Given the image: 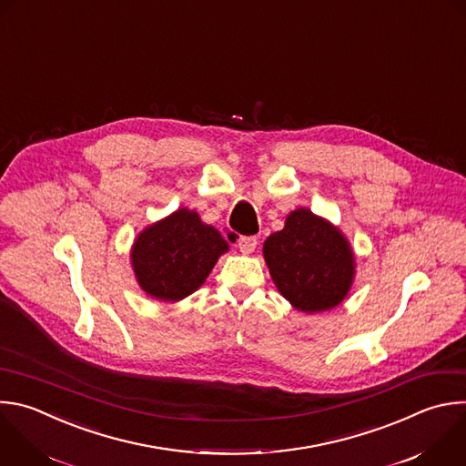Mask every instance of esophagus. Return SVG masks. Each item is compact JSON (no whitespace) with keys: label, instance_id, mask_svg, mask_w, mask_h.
<instances>
[{"label":"esophagus","instance_id":"1","mask_svg":"<svg viewBox=\"0 0 466 466\" xmlns=\"http://www.w3.org/2000/svg\"><path fill=\"white\" fill-rule=\"evenodd\" d=\"M256 245H258V239L254 236H245V238H239V241H238V247H239L241 254H245V256L252 254L256 250Z\"/></svg>","mask_w":466,"mask_h":466}]
</instances>
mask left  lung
Returning a JSON list of instances; mask_svg holds the SVG:
<instances>
[{
	"label": "left lung",
	"instance_id": "1",
	"mask_svg": "<svg viewBox=\"0 0 466 466\" xmlns=\"http://www.w3.org/2000/svg\"><path fill=\"white\" fill-rule=\"evenodd\" d=\"M263 258L278 292L299 313L331 311L351 290L355 252L346 234L309 208H296L285 227L263 243Z\"/></svg>",
	"mask_w": 466,
	"mask_h": 466
}]
</instances>
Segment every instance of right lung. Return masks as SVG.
Here are the masks:
<instances>
[{
  "label": "right lung",
  "mask_w": 466,
  "mask_h": 466,
  "mask_svg": "<svg viewBox=\"0 0 466 466\" xmlns=\"http://www.w3.org/2000/svg\"><path fill=\"white\" fill-rule=\"evenodd\" d=\"M228 243L187 207L142 228L129 252L140 290L159 301H181L208 278Z\"/></svg>",
  "instance_id": "obj_1"
}]
</instances>
